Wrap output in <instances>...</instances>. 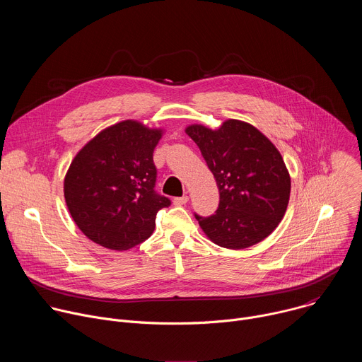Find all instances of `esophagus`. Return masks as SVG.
Here are the masks:
<instances>
[{"label":"esophagus","instance_id":"esophagus-1","mask_svg":"<svg viewBox=\"0 0 362 362\" xmlns=\"http://www.w3.org/2000/svg\"><path fill=\"white\" fill-rule=\"evenodd\" d=\"M189 202V197L187 196H182V197H175L173 199V203L176 206H182V204H186Z\"/></svg>","mask_w":362,"mask_h":362}]
</instances>
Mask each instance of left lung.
Listing matches in <instances>:
<instances>
[{
  "instance_id": "obj_1",
  "label": "left lung",
  "mask_w": 362,
  "mask_h": 362,
  "mask_svg": "<svg viewBox=\"0 0 362 362\" xmlns=\"http://www.w3.org/2000/svg\"><path fill=\"white\" fill-rule=\"evenodd\" d=\"M219 187L218 211L194 214L208 238L228 249H245L269 236L282 221L291 177L272 141L249 123L226 120L218 130L186 129Z\"/></svg>"
}]
</instances>
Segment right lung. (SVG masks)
<instances>
[{
  "label": "right lung",
  "mask_w": 362,
  "mask_h": 362,
  "mask_svg": "<svg viewBox=\"0 0 362 362\" xmlns=\"http://www.w3.org/2000/svg\"><path fill=\"white\" fill-rule=\"evenodd\" d=\"M162 130L124 120L100 132L73 159L64 197L78 229L93 242L126 250L154 230L170 199L156 192L153 151Z\"/></svg>",
  "instance_id": "right-lung-1"
}]
</instances>
